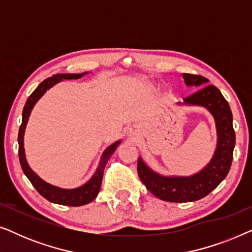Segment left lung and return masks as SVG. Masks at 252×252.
<instances>
[{
    "label": "left lung",
    "mask_w": 252,
    "mask_h": 252,
    "mask_svg": "<svg viewBox=\"0 0 252 252\" xmlns=\"http://www.w3.org/2000/svg\"><path fill=\"white\" fill-rule=\"evenodd\" d=\"M182 78L187 86L201 87L209 82L202 75L184 73ZM179 104L204 106L215 118L218 142L211 161L202 171L190 177H164L154 172L139 157L137 173L148 190L156 197L167 202L186 203L205 197L228 174L235 147V132L228 102L216 86L207 85L184 98V103Z\"/></svg>",
    "instance_id": "1"
}]
</instances>
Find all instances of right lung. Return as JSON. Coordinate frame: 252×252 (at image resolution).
<instances>
[{"mask_svg": "<svg viewBox=\"0 0 252 252\" xmlns=\"http://www.w3.org/2000/svg\"><path fill=\"white\" fill-rule=\"evenodd\" d=\"M87 74V72H84V73L80 74H55L51 78H48L46 80H43L41 84L37 86L35 91H34L32 94L30 95V97L27 98L25 103V106H24L23 110V119H22V125H20L19 133H18V144H19V161L20 165H22V168L24 173L31 184L33 185V187L36 189L37 192L41 196H43L44 198L48 199L49 202L56 203V204H62V205H68V206H80L85 205L94 201L97 196L99 189H101V184H102V178L103 173H104L105 165L108 163V159L111 157V155L115 153L117 147L119 146L120 141H117V142L112 143L111 146L106 148L104 153L102 154L101 160H99L98 167L94 175L91 178V180L86 182L85 185L80 186V187L74 188V189H63L60 187H56V186H53L48 182L43 181L42 179L34 173L32 168L29 166L27 164L26 157H25V149H24V133H25L26 124L29 122L30 115L32 112L33 106L35 105V103L39 101L40 97H42V95L46 93L48 89L53 87L54 85H56L57 82H60L64 79H67V80H71V79H79L81 78L82 75Z\"/></svg>", "mask_w": 252, "mask_h": 252, "instance_id": "right-lung-1", "label": "right lung"}]
</instances>
